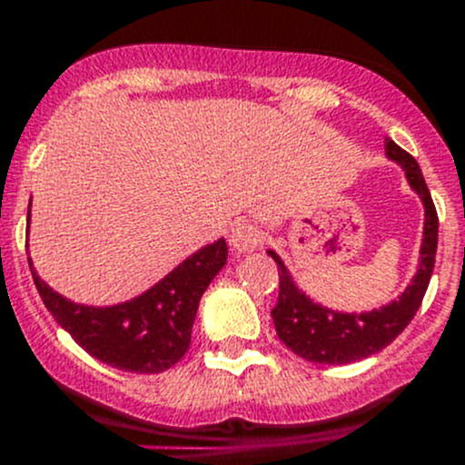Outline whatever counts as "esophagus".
Returning a JSON list of instances; mask_svg holds the SVG:
<instances>
[{"label": "esophagus", "mask_w": 465, "mask_h": 465, "mask_svg": "<svg viewBox=\"0 0 465 465\" xmlns=\"http://www.w3.org/2000/svg\"><path fill=\"white\" fill-rule=\"evenodd\" d=\"M262 229L252 223H238L232 232V247L238 252H252L262 245Z\"/></svg>", "instance_id": "1"}]
</instances>
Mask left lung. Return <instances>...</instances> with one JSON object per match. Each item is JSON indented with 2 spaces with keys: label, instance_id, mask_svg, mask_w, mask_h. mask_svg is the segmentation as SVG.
<instances>
[{
  "label": "left lung",
  "instance_id": "left-lung-1",
  "mask_svg": "<svg viewBox=\"0 0 465 465\" xmlns=\"http://www.w3.org/2000/svg\"><path fill=\"white\" fill-rule=\"evenodd\" d=\"M385 153L390 160L401 164L411 188L420 194L424 203V238L418 272L409 289L399 296V301H392L381 310L344 314V312L328 310L310 301L293 284L282 259L272 250H268V254L275 259L277 275H280V296H277V305L271 310L272 323L286 349H292L302 360L319 364H349L370 358L385 349L390 341L397 340L422 305L433 263H436L438 213L431 193L424 183L422 169L415 163L413 155L406 153L390 137L385 140Z\"/></svg>",
  "mask_w": 465,
  "mask_h": 465
}]
</instances>
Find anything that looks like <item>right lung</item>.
<instances>
[{"label": "right lung", "instance_id": "add662e5", "mask_svg": "<svg viewBox=\"0 0 465 465\" xmlns=\"http://www.w3.org/2000/svg\"><path fill=\"white\" fill-rule=\"evenodd\" d=\"M224 263L227 242L220 238L185 259L142 296L114 307H89L52 292L29 259L38 296L56 323L95 360L133 374H158L183 358L202 293Z\"/></svg>", "mask_w": 465, "mask_h": 465}]
</instances>
